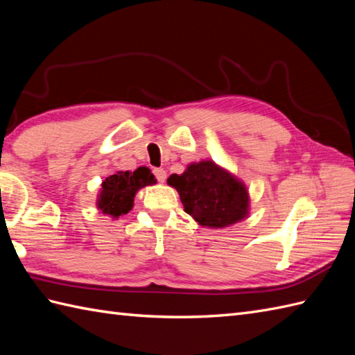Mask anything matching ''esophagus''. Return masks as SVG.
Instances as JSON below:
<instances>
[{"instance_id":"obj_1","label":"esophagus","mask_w":355,"mask_h":355,"mask_svg":"<svg viewBox=\"0 0 355 355\" xmlns=\"http://www.w3.org/2000/svg\"><path fill=\"white\" fill-rule=\"evenodd\" d=\"M154 175H155V178L158 180V182L163 183L164 180H166V177H168V173H166V171L163 168H157V169H154Z\"/></svg>"}]
</instances>
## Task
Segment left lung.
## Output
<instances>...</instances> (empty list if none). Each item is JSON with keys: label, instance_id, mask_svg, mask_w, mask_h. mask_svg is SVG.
Listing matches in <instances>:
<instances>
[{"label": "left lung", "instance_id": "1", "mask_svg": "<svg viewBox=\"0 0 355 355\" xmlns=\"http://www.w3.org/2000/svg\"><path fill=\"white\" fill-rule=\"evenodd\" d=\"M168 184L177 189L184 212L202 227H229L250 214L244 182L212 160L191 163L180 175L172 173Z\"/></svg>", "mask_w": 355, "mask_h": 355}]
</instances>
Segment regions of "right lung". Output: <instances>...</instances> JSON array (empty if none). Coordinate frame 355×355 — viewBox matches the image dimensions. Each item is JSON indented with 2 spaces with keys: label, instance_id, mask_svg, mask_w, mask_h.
I'll return each mask as SVG.
<instances>
[{
  "label": "right lung",
  "instance_id": "obj_1",
  "mask_svg": "<svg viewBox=\"0 0 355 355\" xmlns=\"http://www.w3.org/2000/svg\"><path fill=\"white\" fill-rule=\"evenodd\" d=\"M157 180L146 166L134 172L119 171L105 178L101 192L97 193L96 206L103 215L117 218L126 215L134 206V197L141 187L155 184Z\"/></svg>",
  "mask_w": 355,
  "mask_h": 355
}]
</instances>
